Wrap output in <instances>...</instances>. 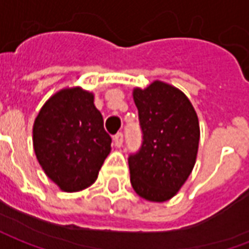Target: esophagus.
<instances>
[{
  "instance_id": "esophagus-1",
  "label": "esophagus",
  "mask_w": 249,
  "mask_h": 249,
  "mask_svg": "<svg viewBox=\"0 0 249 249\" xmlns=\"http://www.w3.org/2000/svg\"><path fill=\"white\" fill-rule=\"evenodd\" d=\"M123 140H124L123 133H117V135H114V137H113L114 146H116V148H120V146L123 145Z\"/></svg>"
}]
</instances>
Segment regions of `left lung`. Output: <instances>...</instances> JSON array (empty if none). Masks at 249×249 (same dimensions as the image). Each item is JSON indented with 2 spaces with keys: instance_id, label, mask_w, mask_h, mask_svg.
Returning a JSON list of instances; mask_svg holds the SVG:
<instances>
[{
  "instance_id": "obj_1",
  "label": "left lung",
  "mask_w": 249,
  "mask_h": 249,
  "mask_svg": "<svg viewBox=\"0 0 249 249\" xmlns=\"http://www.w3.org/2000/svg\"><path fill=\"white\" fill-rule=\"evenodd\" d=\"M142 144L128 159L130 183L140 197L164 203L180 191L197 157L200 125L189 98L167 82L135 88Z\"/></svg>"
}]
</instances>
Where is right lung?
I'll return each mask as SVG.
<instances>
[{
  "mask_svg": "<svg viewBox=\"0 0 249 249\" xmlns=\"http://www.w3.org/2000/svg\"><path fill=\"white\" fill-rule=\"evenodd\" d=\"M110 142L94 94L80 87L54 93L33 124L36 157L64 192H78L96 181Z\"/></svg>",
  "mask_w": 249,
  "mask_h": 249,
  "instance_id": "1",
  "label": "right lung"
}]
</instances>
